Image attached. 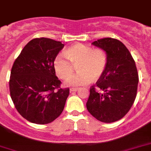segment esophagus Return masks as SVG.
<instances>
[{"mask_svg": "<svg viewBox=\"0 0 151 151\" xmlns=\"http://www.w3.org/2000/svg\"><path fill=\"white\" fill-rule=\"evenodd\" d=\"M78 90H79L78 88H70V92H77V91H78Z\"/></svg>", "mask_w": 151, "mask_h": 151, "instance_id": "34e87169", "label": "esophagus"}]
</instances>
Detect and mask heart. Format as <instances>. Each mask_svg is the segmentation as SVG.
<instances>
[{"mask_svg": "<svg viewBox=\"0 0 151 151\" xmlns=\"http://www.w3.org/2000/svg\"><path fill=\"white\" fill-rule=\"evenodd\" d=\"M64 55L55 57L53 63L55 72L61 79L72 74L74 66L78 73L68 78L66 85L81 86L88 85L92 79L96 81L103 76L107 66V55L102 48H93L83 44H76L66 51Z\"/></svg>", "mask_w": 151, "mask_h": 151, "instance_id": "obj_1", "label": "heart"}]
</instances>
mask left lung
I'll list each match as a JSON object with an SVG mask.
<instances>
[{
	"label": "left lung",
	"mask_w": 151,
	"mask_h": 151,
	"mask_svg": "<svg viewBox=\"0 0 151 151\" xmlns=\"http://www.w3.org/2000/svg\"><path fill=\"white\" fill-rule=\"evenodd\" d=\"M92 45L105 51L108 61L96 88H90L86 106L100 122H117L129 112L136 97L139 76L136 63L128 48L117 39H99Z\"/></svg>",
	"instance_id": "1"
}]
</instances>
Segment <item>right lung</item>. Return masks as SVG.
Wrapping results in <instances>:
<instances>
[{"instance_id": "add662e5", "label": "right lung", "mask_w": 151, "mask_h": 151, "mask_svg": "<svg viewBox=\"0 0 151 151\" xmlns=\"http://www.w3.org/2000/svg\"><path fill=\"white\" fill-rule=\"evenodd\" d=\"M60 41L33 39L15 59L11 70V98L20 115L38 124L51 123L61 114L70 93L61 88L53 63L63 48Z\"/></svg>"}]
</instances>
